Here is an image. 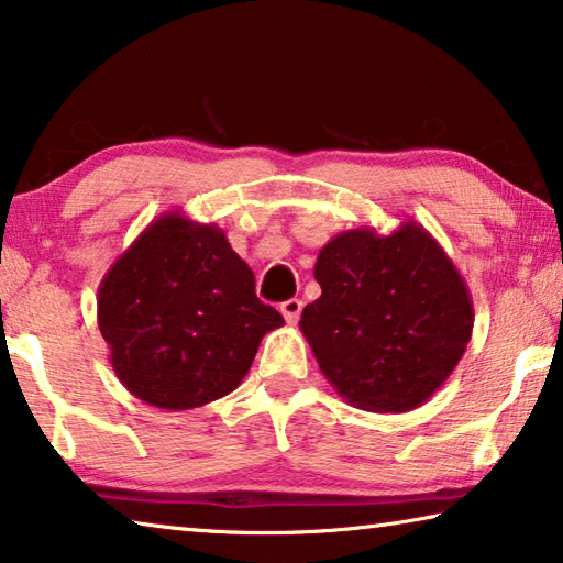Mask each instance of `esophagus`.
<instances>
[{"label": "esophagus", "mask_w": 563, "mask_h": 563, "mask_svg": "<svg viewBox=\"0 0 563 563\" xmlns=\"http://www.w3.org/2000/svg\"><path fill=\"white\" fill-rule=\"evenodd\" d=\"M280 312H283V318H285V322H288V325H295V322H298V318H300V312H302V300H298V298L285 300L280 305Z\"/></svg>", "instance_id": "obj_1"}]
</instances>
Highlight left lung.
Returning <instances> with one entry per match:
<instances>
[{
  "mask_svg": "<svg viewBox=\"0 0 563 563\" xmlns=\"http://www.w3.org/2000/svg\"><path fill=\"white\" fill-rule=\"evenodd\" d=\"M300 330L335 393L367 412L424 405L472 340L470 288L422 223L350 228L322 245Z\"/></svg>",
  "mask_w": 563,
  "mask_h": 563,
  "instance_id": "1",
  "label": "left lung"
}]
</instances>
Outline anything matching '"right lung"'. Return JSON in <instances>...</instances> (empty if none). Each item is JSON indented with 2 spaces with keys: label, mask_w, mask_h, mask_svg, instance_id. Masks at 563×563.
<instances>
[{
  "label": "right lung",
  "mask_w": 563,
  "mask_h": 563,
  "mask_svg": "<svg viewBox=\"0 0 563 563\" xmlns=\"http://www.w3.org/2000/svg\"><path fill=\"white\" fill-rule=\"evenodd\" d=\"M99 330L121 385L161 409H194L243 383L283 316L225 233L180 211L151 221L103 275Z\"/></svg>",
  "instance_id": "1"
}]
</instances>
